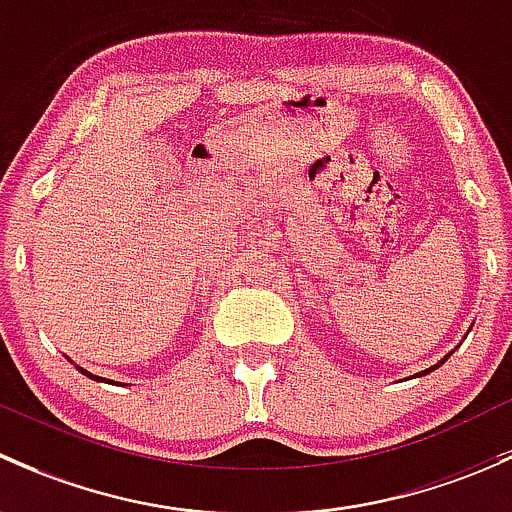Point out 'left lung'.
Returning <instances> with one entry per match:
<instances>
[{
    "label": "left lung",
    "instance_id": "1",
    "mask_svg": "<svg viewBox=\"0 0 512 512\" xmlns=\"http://www.w3.org/2000/svg\"><path fill=\"white\" fill-rule=\"evenodd\" d=\"M449 357H451V352H449V355H446V357H444V360H441V362H439V365L429 367V370H424V372H421V374H429V372H434V370H436V367H441V365H444V362H446V360H449Z\"/></svg>",
    "mask_w": 512,
    "mask_h": 512
}]
</instances>
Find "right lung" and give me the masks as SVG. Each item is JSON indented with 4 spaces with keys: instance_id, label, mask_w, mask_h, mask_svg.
Returning a JSON list of instances; mask_svg holds the SVG:
<instances>
[{
    "instance_id": "obj_1",
    "label": "right lung",
    "mask_w": 512,
    "mask_h": 512,
    "mask_svg": "<svg viewBox=\"0 0 512 512\" xmlns=\"http://www.w3.org/2000/svg\"><path fill=\"white\" fill-rule=\"evenodd\" d=\"M78 372H81V374H86V377H91V379H100V377H96V374H91V372H86V370H83V367H78Z\"/></svg>"
}]
</instances>
